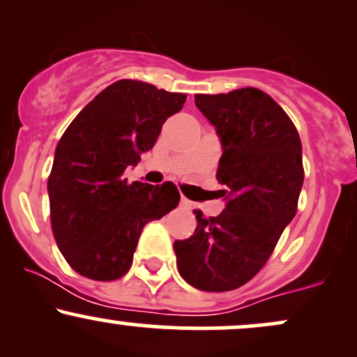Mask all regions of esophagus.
<instances>
[{
  "label": "esophagus",
  "instance_id": "34e87169",
  "mask_svg": "<svg viewBox=\"0 0 357 357\" xmlns=\"http://www.w3.org/2000/svg\"><path fill=\"white\" fill-rule=\"evenodd\" d=\"M179 204H181L183 208H186V210H190V208L192 206V203L188 198H184V196H181V202H179Z\"/></svg>",
  "mask_w": 357,
  "mask_h": 357
}]
</instances>
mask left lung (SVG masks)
<instances>
[{
	"mask_svg": "<svg viewBox=\"0 0 357 357\" xmlns=\"http://www.w3.org/2000/svg\"><path fill=\"white\" fill-rule=\"evenodd\" d=\"M195 102L221 141L216 179L227 186V206L211 218L195 210V233L174 241L176 264L195 289L227 292L260 272L296 216L302 144L284 109L258 89L198 93Z\"/></svg>",
	"mask_w": 357,
	"mask_h": 357,
	"instance_id": "obj_1",
	"label": "left lung"
}]
</instances>
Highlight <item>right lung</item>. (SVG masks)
<instances>
[{"label":"right lung","mask_w":357,"mask_h":357,"mask_svg":"<svg viewBox=\"0 0 357 357\" xmlns=\"http://www.w3.org/2000/svg\"><path fill=\"white\" fill-rule=\"evenodd\" d=\"M184 93L137 80L109 85L67 127L48 176L52 230L61 255L80 275L117 280L129 272L146 223L174 210L173 183L127 184V166L153 149Z\"/></svg>","instance_id":"right-lung-1"}]
</instances>
